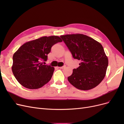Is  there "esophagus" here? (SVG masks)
I'll return each instance as SVG.
<instances>
[{
	"label": "esophagus",
	"mask_w": 124,
	"mask_h": 124,
	"mask_svg": "<svg viewBox=\"0 0 124 124\" xmlns=\"http://www.w3.org/2000/svg\"><path fill=\"white\" fill-rule=\"evenodd\" d=\"M65 67V66H62V67H58V68L59 69H63Z\"/></svg>",
	"instance_id": "1"
}]
</instances>
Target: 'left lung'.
Returning a JSON list of instances; mask_svg holds the SVG:
<instances>
[{
    "mask_svg": "<svg viewBox=\"0 0 124 124\" xmlns=\"http://www.w3.org/2000/svg\"><path fill=\"white\" fill-rule=\"evenodd\" d=\"M72 53L81 62L68 80L75 87L87 91L98 86L106 76L108 58L99 42L87 36L76 33L61 36Z\"/></svg>",
    "mask_w": 124,
    "mask_h": 124,
    "instance_id": "1",
    "label": "left lung"
}]
</instances>
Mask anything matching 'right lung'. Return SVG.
I'll return each mask as SVG.
<instances>
[{
  "label": "right lung",
  "mask_w": 124,
  "mask_h": 124,
  "mask_svg": "<svg viewBox=\"0 0 124 124\" xmlns=\"http://www.w3.org/2000/svg\"><path fill=\"white\" fill-rule=\"evenodd\" d=\"M62 40L57 36H44L23 44L13 56L12 72L24 87L31 89L42 87L50 81L54 68L43 65L52 46Z\"/></svg>",
  "instance_id": "obj_1"
}]
</instances>
